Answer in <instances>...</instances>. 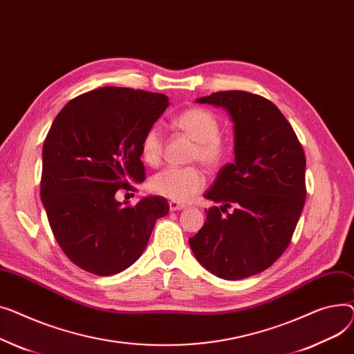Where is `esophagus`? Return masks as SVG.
Wrapping results in <instances>:
<instances>
[{
	"label": "esophagus",
	"mask_w": 354,
	"mask_h": 354,
	"mask_svg": "<svg viewBox=\"0 0 354 354\" xmlns=\"http://www.w3.org/2000/svg\"><path fill=\"white\" fill-rule=\"evenodd\" d=\"M169 204H170V210H171V212H178V210L185 209V205H184V204L177 203V201H170Z\"/></svg>",
	"instance_id": "esophagus-1"
}]
</instances>
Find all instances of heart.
I'll use <instances>...</instances> for the list:
<instances>
[{"label": "heart", "instance_id": "heart-1", "mask_svg": "<svg viewBox=\"0 0 354 354\" xmlns=\"http://www.w3.org/2000/svg\"><path fill=\"white\" fill-rule=\"evenodd\" d=\"M176 126L196 140L192 158L198 160L209 169H217L225 160V147L220 140V121L209 110L189 109L174 120ZM141 158L157 165L162 156V131L158 126H151L144 133L140 142ZM205 184L204 174L197 167H169L150 178L151 193L171 201L185 203L196 196Z\"/></svg>", "mask_w": 354, "mask_h": 354}]
</instances>
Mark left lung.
<instances>
[{"mask_svg":"<svg viewBox=\"0 0 354 354\" xmlns=\"http://www.w3.org/2000/svg\"><path fill=\"white\" fill-rule=\"evenodd\" d=\"M196 101L230 115L234 162L224 165L204 194L221 205L205 210L207 221L189 243L214 276L250 277L272 266L292 240L306 201L304 151L290 122L264 97L218 91Z\"/></svg>","mask_w":354,"mask_h":354,"instance_id":"obj_1","label":"left lung"}]
</instances>
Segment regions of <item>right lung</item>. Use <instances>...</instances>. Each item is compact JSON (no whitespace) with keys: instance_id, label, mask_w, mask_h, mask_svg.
I'll return each mask as SVG.
<instances>
[{"instance_id":"add662e5","label":"right lung","mask_w":354,"mask_h":354,"mask_svg":"<svg viewBox=\"0 0 354 354\" xmlns=\"http://www.w3.org/2000/svg\"><path fill=\"white\" fill-rule=\"evenodd\" d=\"M169 104L164 94L102 87L71 100L53 122L43 147L41 200L61 250L88 273L111 276L130 267L157 218L170 210L158 196L136 205L115 198L144 181L140 142Z\"/></svg>"}]
</instances>
